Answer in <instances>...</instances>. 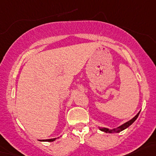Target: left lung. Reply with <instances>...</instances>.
<instances>
[{
	"label": "left lung",
	"instance_id": "8db88e82",
	"mask_svg": "<svg viewBox=\"0 0 156 156\" xmlns=\"http://www.w3.org/2000/svg\"><path fill=\"white\" fill-rule=\"evenodd\" d=\"M140 112H141V111H140ZM140 112H138V113L135 116V117L133 118V119H131L130 121H127V122L124 123V124H122V125H121V126H119V127H118V128H115V129H107V128H104V127H101V128H100V129H101V131L105 132V133H120V132H121V131L124 130V129H125L126 128H127L128 126H130L131 124H133V123L135 121H136V120L137 119V118H138V115H139Z\"/></svg>",
	"mask_w": 156,
	"mask_h": 156
}]
</instances>
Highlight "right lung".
<instances>
[{
  "mask_svg": "<svg viewBox=\"0 0 156 156\" xmlns=\"http://www.w3.org/2000/svg\"><path fill=\"white\" fill-rule=\"evenodd\" d=\"M56 139V138H52V139H46V140H41V141H49V142H51V141H55V140Z\"/></svg>",
  "mask_w": 156,
  "mask_h": 156,
  "instance_id": "add662e5",
  "label": "right lung"
}]
</instances>
